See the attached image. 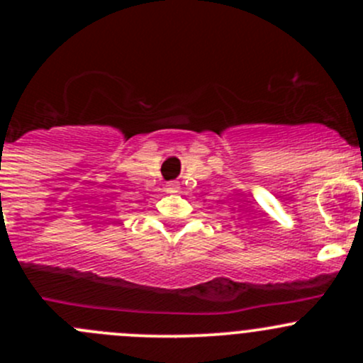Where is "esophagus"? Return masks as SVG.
Instances as JSON below:
<instances>
[{
  "label": "esophagus",
  "mask_w": 363,
  "mask_h": 363,
  "mask_svg": "<svg viewBox=\"0 0 363 363\" xmlns=\"http://www.w3.org/2000/svg\"><path fill=\"white\" fill-rule=\"evenodd\" d=\"M179 189H181V186H179L177 181H170L164 184V191L170 193V195H174V193H179Z\"/></svg>",
  "instance_id": "1"
}]
</instances>
